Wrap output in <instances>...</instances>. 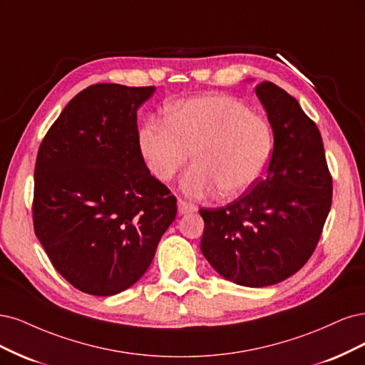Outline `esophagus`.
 Returning a JSON list of instances; mask_svg holds the SVG:
<instances>
[{"instance_id":"esophagus-1","label":"esophagus","mask_w":365,"mask_h":365,"mask_svg":"<svg viewBox=\"0 0 365 365\" xmlns=\"http://www.w3.org/2000/svg\"><path fill=\"white\" fill-rule=\"evenodd\" d=\"M178 207H179V214L180 215H185V214H191V212H195L197 210V206L190 203V202H185L183 198H179L178 200Z\"/></svg>"}]
</instances>
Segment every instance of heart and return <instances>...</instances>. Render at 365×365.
<instances>
[{
	"mask_svg": "<svg viewBox=\"0 0 365 365\" xmlns=\"http://www.w3.org/2000/svg\"><path fill=\"white\" fill-rule=\"evenodd\" d=\"M272 145L268 123L227 96L187 98L170 109L167 121L150 118L139 130L140 153L160 182H170L194 151L197 163L182 180L192 197L249 191L264 174Z\"/></svg>",
	"mask_w": 365,
	"mask_h": 365,
	"instance_id": "b5f03b06",
	"label": "heart"
}]
</instances>
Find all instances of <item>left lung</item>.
Listing matches in <instances>:
<instances>
[{"mask_svg": "<svg viewBox=\"0 0 365 365\" xmlns=\"http://www.w3.org/2000/svg\"><path fill=\"white\" fill-rule=\"evenodd\" d=\"M274 135L267 175L225 207L200 209V249L225 279L268 287L297 273L320 241L332 175L319 127L272 81L256 86Z\"/></svg>", "mask_w": 365, "mask_h": 365, "instance_id": "8db88e82", "label": "left lung"}]
</instances>
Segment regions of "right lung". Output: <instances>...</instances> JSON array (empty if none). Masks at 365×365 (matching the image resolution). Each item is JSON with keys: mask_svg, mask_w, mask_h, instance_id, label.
<instances>
[{"mask_svg": "<svg viewBox=\"0 0 365 365\" xmlns=\"http://www.w3.org/2000/svg\"><path fill=\"white\" fill-rule=\"evenodd\" d=\"M155 86L92 85L43 136L34 167L33 226L74 288L113 296L143 277L178 214L139 147L136 110Z\"/></svg>", "mask_w": 365, "mask_h": 365, "instance_id": "obj_1", "label": "right lung"}]
</instances>
